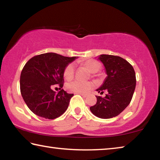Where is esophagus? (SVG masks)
Here are the masks:
<instances>
[{"instance_id": "34e87169", "label": "esophagus", "mask_w": 160, "mask_h": 160, "mask_svg": "<svg viewBox=\"0 0 160 160\" xmlns=\"http://www.w3.org/2000/svg\"><path fill=\"white\" fill-rule=\"evenodd\" d=\"M80 94V95H81V96H82V97H84V98H85V97H87V96H88V95H87V94Z\"/></svg>"}]
</instances>
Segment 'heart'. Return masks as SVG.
Returning a JSON list of instances; mask_svg holds the SVG:
<instances>
[{"mask_svg": "<svg viewBox=\"0 0 160 160\" xmlns=\"http://www.w3.org/2000/svg\"><path fill=\"white\" fill-rule=\"evenodd\" d=\"M83 66H85L91 73L92 76H96L95 73L101 68V64L98 61L92 59H89L82 63ZM64 78L68 80H72L75 75V68L72 64H69L66 67L63 72ZM93 87V84L91 82H82L79 80H73L68 82L66 85L67 90L73 92L85 94L90 91Z\"/></svg>", "mask_w": 160, "mask_h": 160, "instance_id": "b5f03b06", "label": "heart"}]
</instances>
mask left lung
Returning <instances> with one entry per match:
<instances>
[{
    "mask_svg": "<svg viewBox=\"0 0 160 160\" xmlns=\"http://www.w3.org/2000/svg\"><path fill=\"white\" fill-rule=\"evenodd\" d=\"M98 59L107 76L97 91L101 94L107 91L108 94L104 97L96 96V104L90 109L97 117L111 118L122 112L131 102L136 85L135 72L131 65L120 56L102 54Z\"/></svg>",
    "mask_w": 160,
    "mask_h": 160,
    "instance_id": "1",
    "label": "left lung"
}]
</instances>
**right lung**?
Masks as SVG:
<instances>
[{"label": "right lung", "instance_id": "right-lung-1", "mask_svg": "<svg viewBox=\"0 0 160 160\" xmlns=\"http://www.w3.org/2000/svg\"><path fill=\"white\" fill-rule=\"evenodd\" d=\"M76 57L46 53L29 59L20 75V92L27 106L40 117L54 119L67 110L73 94L63 89L56 94L51 85L63 86L66 67Z\"/></svg>", "mask_w": 160, "mask_h": 160}]
</instances>
